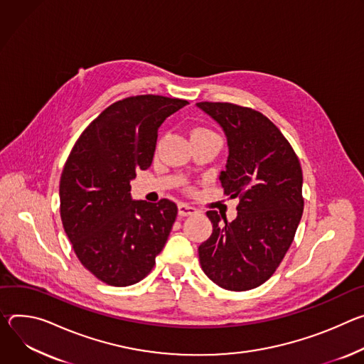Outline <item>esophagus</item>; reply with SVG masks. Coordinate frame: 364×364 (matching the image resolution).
Returning a JSON list of instances; mask_svg holds the SVG:
<instances>
[{
	"label": "esophagus",
	"instance_id": "34e87169",
	"mask_svg": "<svg viewBox=\"0 0 364 364\" xmlns=\"http://www.w3.org/2000/svg\"><path fill=\"white\" fill-rule=\"evenodd\" d=\"M179 215L181 217H189V215H193L196 214V208L192 207V205H188V204H179Z\"/></svg>",
	"mask_w": 364,
	"mask_h": 364
}]
</instances>
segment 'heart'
Segmentation results:
<instances>
[{
    "label": "heart",
    "instance_id": "1",
    "mask_svg": "<svg viewBox=\"0 0 364 364\" xmlns=\"http://www.w3.org/2000/svg\"><path fill=\"white\" fill-rule=\"evenodd\" d=\"M192 136H211V137H215V139H220V136L217 133H214L213 130L210 129H204V127H196L192 130ZM221 140V139H220Z\"/></svg>",
    "mask_w": 364,
    "mask_h": 364
}]
</instances>
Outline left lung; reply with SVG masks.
Listing matches in <instances>:
<instances>
[{"label":"left lung","instance_id":"8db88e82","mask_svg":"<svg viewBox=\"0 0 364 364\" xmlns=\"http://www.w3.org/2000/svg\"><path fill=\"white\" fill-rule=\"evenodd\" d=\"M223 127L228 159L220 181L240 198L231 223L208 211L213 234L198 247L204 273L227 291L255 289L276 272L304 213L302 169L289 141L262 112L231 102H198ZM225 223H222V220Z\"/></svg>","mask_w":364,"mask_h":364}]
</instances>
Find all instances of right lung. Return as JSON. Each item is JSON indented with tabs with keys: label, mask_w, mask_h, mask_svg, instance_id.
Segmentation results:
<instances>
[{
	"label": "right lung",
	"mask_w": 364,
	"mask_h": 364,
	"mask_svg": "<svg viewBox=\"0 0 364 364\" xmlns=\"http://www.w3.org/2000/svg\"><path fill=\"white\" fill-rule=\"evenodd\" d=\"M186 104L161 95L117 101L69 153L59 185L62 224L79 262L107 285L137 284L166 245L176 204L133 200L130 181L150 168L161 123Z\"/></svg>",
	"instance_id": "1"
}]
</instances>
